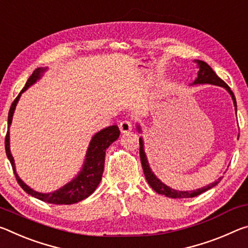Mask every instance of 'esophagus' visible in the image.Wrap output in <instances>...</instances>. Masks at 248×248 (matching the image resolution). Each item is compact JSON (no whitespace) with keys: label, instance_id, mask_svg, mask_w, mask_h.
Here are the masks:
<instances>
[{"label":"esophagus","instance_id":"esophagus-1","mask_svg":"<svg viewBox=\"0 0 248 248\" xmlns=\"http://www.w3.org/2000/svg\"><path fill=\"white\" fill-rule=\"evenodd\" d=\"M119 126H120V129L122 133H128L132 129V123H131V121L124 120L121 122Z\"/></svg>","mask_w":248,"mask_h":248}]
</instances>
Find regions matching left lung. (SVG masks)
<instances>
[{
    "label": "left lung",
    "mask_w": 248,
    "mask_h": 248,
    "mask_svg": "<svg viewBox=\"0 0 248 248\" xmlns=\"http://www.w3.org/2000/svg\"><path fill=\"white\" fill-rule=\"evenodd\" d=\"M194 62L198 63L199 71H198V77L196 78V80L193 81L192 84H213V86H218V87H223L224 89H226V90L229 91V93L231 94V96H232L234 107H235V111H236V100H235V95H234L233 91L231 90V88L227 86V84L221 78H218L217 75L213 71V69L211 68L208 63L204 62H201V60H194ZM137 128H139V131L140 132V125H137ZM140 156L141 166H143L144 174L146 177V180H147V182H148V185L151 186L153 190H155L157 193L164 194V196L168 197V198L181 199V198L197 197V196H199V194L208 191L209 189L216 186L222 179V177L218 178V179L216 182H213V184H210L201 189L193 190V191H178V190L169 188L168 186L162 184V182L158 179V178L152 171L151 167H149L147 157H146V154L144 152L143 139H140Z\"/></svg>",
    "instance_id": "1"
}]
</instances>
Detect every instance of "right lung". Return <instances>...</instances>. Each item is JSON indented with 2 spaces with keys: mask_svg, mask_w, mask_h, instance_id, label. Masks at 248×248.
Wrapping results in <instances>:
<instances>
[{
  "mask_svg": "<svg viewBox=\"0 0 248 248\" xmlns=\"http://www.w3.org/2000/svg\"><path fill=\"white\" fill-rule=\"evenodd\" d=\"M47 70V68H37L35 69L31 76L28 78L25 87L23 90L19 92V94L16 96V99L13 101L11 105L10 112H9V120H7V125L9 128L11 126L12 119H13V114L21 94L26 91L31 84H34L36 81L40 79V77ZM120 136V129L116 125H112L107 128H103L102 131L97 132L94 136L92 137L89 145L86 159H84L83 167L81 171L78 173V176L74 178L70 182L64 185L62 188L56 190L54 192L50 193H40L30 188L26 184H24L18 174L16 173L14 158L12 156L10 151V132L7 131L5 136V152L6 156L12 165V168L14 170V174L17 180L18 185L22 186V189L26 193L31 194V197L36 199H39L47 203H54V204H74L77 202L82 201L83 199L88 198L89 196L94 192L96 186H99L101 179H102V173L104 170V159H105V151L111 145L113 141H115Z\"/></svg>",
  "mask_w": 248,
  "mask_h": 248,
  "instance_id": "obj_1",
  "label": "right lung"
}]
</instances>
